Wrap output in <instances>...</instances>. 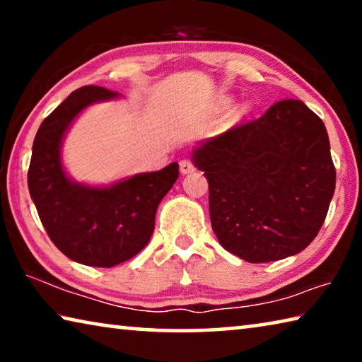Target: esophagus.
I'll use <instances>...</instances> for the list:
<instances>
[{"label":"esophagus","instance_id":"1","mask_svg":"<svg viewBox=\"0 0 362 362\" xmlns=\"http://www.w3.org/2000/svg\"><path fill=\"white\" fill-rule=\"evenodd\" d=\"M193 170H194L193 163L189 161V159H182V161H180V173L182 174H189V173H193Z\"/></svg>","mask_w":362,"mask_h":362}]
</instances>
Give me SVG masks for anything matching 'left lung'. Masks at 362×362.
<instances>
[{
  "label": "left lung",
  "mask_w": 362,
  "mask_h": 362,
  "mask_svg": "<svg viewBox=\"0 0 362 362\" xmlns=\"http://www.w3.org/2000/svg\"><path fill=\"white\" fill-rule=\"evenodd\" d=\"M192 161L209 182L212 230L250 263L296 255L315 240L335 189L324 122L302 100L199 142Z\"/></svg>",
  "instance_id": "obj_1"
}]
</instances>
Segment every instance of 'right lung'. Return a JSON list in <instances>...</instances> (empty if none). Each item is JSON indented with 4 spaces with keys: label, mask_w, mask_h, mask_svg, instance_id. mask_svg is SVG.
<instances>
[{
    "label": "right lung",
    "mask_w": 362,
    "mask_h": 362,
    "mask_svg": "<svg viewBox=\"0 0 362 362\" xmlns=\"http://www.w3.org/2000/svg\"><path fill=\"white\" fill-rule=\"evenodd\" d=\"M115 99L119 94L100 86L71 93L41 122L28 168L30 196L49 238L69 259L88 267L112 268L137 255L155 230L159 203L179 177L177 163L110 185H88L66 174V132L83 110Z\"/></svg>",
    "instance_id": "obj_1"
}]
</instances>
